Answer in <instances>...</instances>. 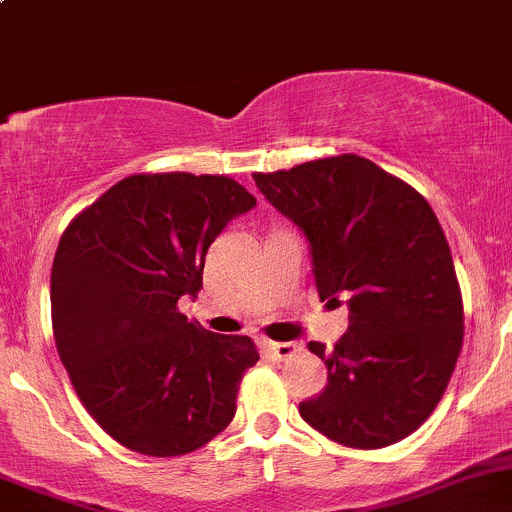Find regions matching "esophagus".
Returning <instances> with one entry per match:
<instances>
[{
    "label": "esophagus",
    "instance_id": "obj_1",
    "mask_svg": "<svg viewBox=\"0 0 512 512\" xmlns=\"http://www.w3.org/2000/svg\"><path fill=\"white\" fill-rule=\"evenodd\" d=\"M265 349L270 352L275 359H289V356L302 352V344L299 342H265Z\"/></svg>",
    "mask_w": 512,
    "mask_h": 512
}]
</instances>
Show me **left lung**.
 <instances>
[{
	"instance_id": "1",
	"label": "left lung",
	"mask_w": 512,
	"mask_h": 512,
	"mask_svg": "<svg viewBox=\"0 0 512 512\" xmlns=\"http://www.w3.org/2000/svg\"><path fill=\"white\" fill-rule=\"evenodd\" d=\"M255 183L307 240L319 297L349 309L332 352L309 344L329 384L299 414L344 446L401 441L433 414L463 344L461 289L436 213L352 153L255 173Z\"/></svg>"
}]
</instances>
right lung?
<instances>
[{"label":"right lung","mask_w":512,"mask_h":512,"mask_svg":"<svg viewBox=\"0 0 512 512\" xmlns=\"http://www.w3.org/2000/svg\"><path fill=\"white\" fill-rule=\"evenodd\" d=\"M257 200L227 175H131L61 235L51 267L56 349L94 421L143 456H183L235 416L250 337L188 322L208 247Z\"/></svg>","instance_id":"right-lung-1"}]
</instances>
